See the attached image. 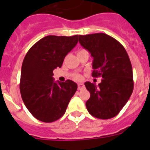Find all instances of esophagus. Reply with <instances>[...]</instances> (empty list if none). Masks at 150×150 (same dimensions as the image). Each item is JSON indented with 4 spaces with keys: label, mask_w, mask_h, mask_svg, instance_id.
Returning a JSON list of instances; mask_svg holds the SVG:
<instances>
[{
    "label": "esophagus",
    "mask_w": 150,
    "mask_h": 150,
    "mask_svg": "<svg viewBox=\"0 0 150 150\" xmlns=\"http://www.w3.org/2000/svg\"><path fill=\"white\" fill-rule=\"evenodd\" d=\"M85 88V86L83 83H79L78 84V90H82Z\"/></svg>",
    "instance_id": "34e87169"
}]
</instances>
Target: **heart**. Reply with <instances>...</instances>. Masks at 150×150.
Masks as SVG:
<instances>
[{
  "instance_id": "heart-1",
  "label": "heart",
  "mask_w": 150,
  "mask_h": 150,
  "mask_svg": "<svg viewBox=\"0 0 150 150\" xmlns=\"http://www.w3.org/2000/svg\"><path fill=\"white\" fill-rule=\"evenodd\" d=\"M83 50H79V52H81V51H83ZM75 79H80V76H79V75H76V76H75Z\"/></svg>"
}]
</instances>
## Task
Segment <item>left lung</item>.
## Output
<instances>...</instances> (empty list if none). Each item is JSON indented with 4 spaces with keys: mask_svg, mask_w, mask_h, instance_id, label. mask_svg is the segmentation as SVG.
<instances>
[{
    "mask_svg": "<svg viewBox=\"0 0 150 150\" xmlns=\"http://www.w3.org/2000/svg\"><path fill=\"white\" fill-rule=\"evenodd\" d=\"M79 42L93 57L92 76L103 79L98 86L85 83L90 92L87 110L101 120L114 117L128 102L134 88L132 66L126 50L104 33L79 35Z\"/></svg>",
    "mask_w": 150,
    "mask_h": 150,
    "instance_id": "1",
    "label": "left lung"
}]
</instances>
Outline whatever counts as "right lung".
<instances>
[{
  "mask_svg": "<svg viewBox=\"0 0 150 150\" xmlns=\"http://www.w3.org/2000/svg\"><path fill=\"white\" fill-rule=\"evenodd\" d=\"M77 42L78 35L46 36L26 54L19 88L24 104L37 120L52 122L64 114L77 85L71 79L55 82L53 70L62 67L65 56Z\"/></svg>",
  "mask_w": 150,
  "mask_h": 150,
  "instance_id": "add662e5",
  "label": "right lung"
}]
</instances>
